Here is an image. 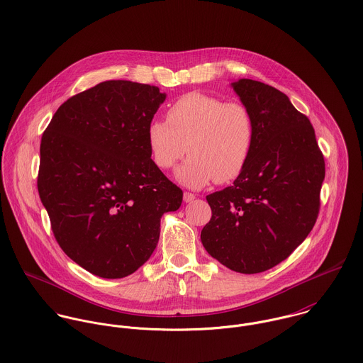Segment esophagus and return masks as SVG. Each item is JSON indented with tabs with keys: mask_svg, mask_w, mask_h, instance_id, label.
I'll list each match as a JSON object with an SVG mask.
<instances>
[{
	"mask_svg": "<svg viewBox=\"0 0 363 363\" xmlns=\"http://www.w3.org/2000/svg\"><path fill=\"white\" fill-rule=\"evenodd\" d=\"M183 200H184V203H191V201H194L196 200V196L193 194V193H184L183 194Z\"/></svg>",
	"mask_w": 363,
	"mask_h": 363,
	"instance_id": "34e87169",
	"label": "esophagus"
}]
</instances>
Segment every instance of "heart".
<instances>
[{
	"instance_id": "b5f03b06",
	"label": "heart",
	"mask_w": 363,
	"mask_h": 363,
	"mask_svg": "<svg viewBox=\"0 0 363 363\" xmlns=\"http://www.w3.org/2000/svg\"><path fill=\"white\" fill-rule=\"evenodd\" d=\"M156 166L172 169L186 152L176 179L193 189L235 180L246 167L256 138L252 111L239 102H222L190 92L170 104L166 121L154 118L147 128Z\"/></svg>"
}]
</instances>
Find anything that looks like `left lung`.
Wrapping results in <instances>:
<instances>
[{
	"label": "left lung",
	"mask_w": 363,
	"mask_h": 363,
	"mask_svg": "<svg viewBox=\"0 0 363 363\" xmlns=\"http://www.w3.org/2000/svg\"><path fill=\"white\" fill-rule=\"evenodd\" d=\"M230 86L253 114L256 138L233 186L207 196L212 216L201 242L225 267L257 274L289 257L311 233L324 157L309 118L285 94L246 78Z\"/></svg>",
	"instance_id": "left-lung-1"
}]
</instances>
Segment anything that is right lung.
<instances>
[{"label":"right lung","instance_id":"1","mask_svg":"<svg viewBox=\"0 0 363 363\" xmlns=\"http://www.w3.org/2000/svg\"><path fill=\"white\" fill-rule=\"evenodd\" d=\"M164 99L157 86L104 81L61 104L43 133L38 190L54 238L101 278L135 272L156 249L162 215L182 206L147 138Z\"/></svg>","mask_w":363,"mask_h":363}]
</instances>
